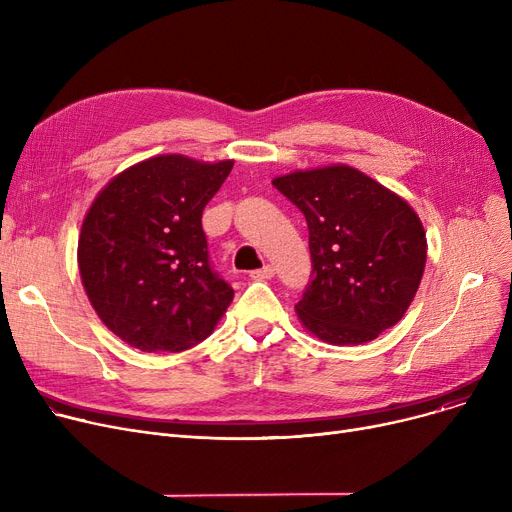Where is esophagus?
I'll list each match as a JSON object with an SVG mask.
<instances>
[{
	"label": "esophagus",
	"mask_w": 512,
	"mask_h": 512,
	"mask_svg": "<svg viewBox=\"0 0 512 512\" xmlns=\"http://www.w3.org/2000/svg\"><path fill=\"white\" fill-rule=\"evenodd\" d=\"M251 278L253 280H272L274 278V267L272 265H263L261 270L251 272Z\"/></svg>",
	"instance_id": "1"
}]
</instances>
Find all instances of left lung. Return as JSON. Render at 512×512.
I'll return each instance as SVG.
<instances>
[{"instance_id":"left-lung-1","label":"left lung","mask_w":512,"mask_h":512,"mask_svg":"<svg viewBox=\"0 0 512 512\" xmlns=\"http://www.w3.org/2000/svg\"><path fill=\"white\" fill-rule=\"evenodd\" d=\"M307 220L313 272L294 305L301 324L328 344H363L407 313L419 288L427 240L419 215L351 166L274 178Z\"/></svg>"}]
</instances>
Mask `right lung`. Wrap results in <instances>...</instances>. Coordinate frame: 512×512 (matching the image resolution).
<instances>
[{
    "label": "right lung",
    "mask_w": 512,
    "mask_h": 512,
    "mask_svg": "<svg viewBox=\"0 0 512 512\" xmlns=\"http://www.w3.org/2000/svg\"><path fill=\"white\" fill-rule=\"evenodd\" d=\"M234 161L157 155L105 184L78 238V272L99 319L143 353L205 340L234 290L209 263L201 215Z\"/></svg>",
    "instance_id": "obj_1"
}]
</instances>
